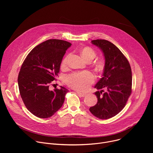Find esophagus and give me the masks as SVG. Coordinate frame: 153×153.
<instances>
[{
  "label": "esophagus",
  "instance_id": "34e87169",
  "mask_svg": "<svg viewBox=\"0 0 153 153\" xmlns=\"http://www.w3.org/2000/svg\"><path fill=\"white\" fill-rule=\"evenodd\" d=\"M77 94H78V95L79 96H80V97H85L86 94H85V93H80V92H77Z\"/></svg>",
  "mask_w": 153,
  "mask_h": 153
}]
</instances>
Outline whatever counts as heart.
Here are the masks:
<instances>
[{
  "instance_id": "obj_1",
  "label": "heart",
  "mask_w": 153,
  "mask_h": 153,
  "mask_svg": "<svg viewBox=\"0 0 153 153\" xmlns=\"http://www.w3.org/2000/svg\"><path fill=\"white\" fill-rule=\"evenodd\" d=\"M82 57L87 62H91L96 57V52L92 48L86 47L80 50ZM69 55L65 57L62 61V67H65L67 64L69 59ZM96 69L98 71H102L105 67V62L102 60H99L94 63ZM94 76L89 71L76 72L71 73L65 77V82L71 88L84 91L89 88V86L94 82Z\"/></svg>"
}]
</instances>
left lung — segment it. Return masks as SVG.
I'll use <instances>...</instances> for the list:
<instances>
[{
	"mask_svg": "<svg viewBox=\"0 0 153 153\" xmlns=\"http://www.w3.org/2000/svg\"><path fill=\"white\" fill-rule=\"evenodd\" d=\"M102 51L105 67L102 77L95 85L97 103L90 107V112L100 119L111 118L126 105L132 91V72L129 63L120 50L106 40L91 41ZM104 92V93L102 92Z\"/></svg>",
	"mask_w": 153,
	"mask_h": 153,
	"instance_id": "1",
	"label": "left lung"
}]
</instances>
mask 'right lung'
<instances>
[{"instance_id":"1","label":"right lung","mask_w":153,"mask_h":153,"mask_svg":"<svg viewBox=\"0 0 153 153\" xmlns=\"http://www.w3.org/2000/svg\"><path fill=\"white\" fill-rule=\"evenodd\" d=\"M71 43L49 39L34 47L24 61L18 76L20 96L26 108L39 118H48L62 107L68 90L63 86L51 91L60 64Z\"/></svg>"}]
</instances>
